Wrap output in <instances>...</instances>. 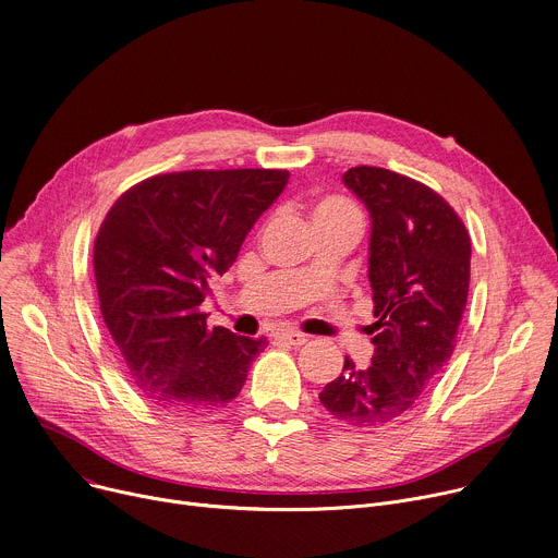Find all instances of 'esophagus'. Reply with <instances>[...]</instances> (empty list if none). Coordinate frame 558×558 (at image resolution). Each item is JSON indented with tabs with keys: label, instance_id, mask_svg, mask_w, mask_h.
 Listing matches in <instances>:
<instances>
[{
	"label": "esophagus",
	"instance_id": "esophagus-1",
	"mask_svg": "<svg viewBox=\"0 0 558 558\" xmlns=\"http://www.w3.org/2000/svg\"><path fill=\"white\" fill-rule=\"evenodd\" d=\"M279 339H283L290 345H303V343L311 341V339H307V335H301V332H281Z\"/></svg>",
	"mask_w": 558,
	"mask_h": 558
}]
</instances>
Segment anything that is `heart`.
<instances>
[{
    "mask_svg": "<svg viewBox=\"0 0 558 558\" xmlns=\"http://www.w3.org/2000/svg\"><path fill=\"white\" fill-rule=\"evenodd\" d=\"M313 221L315 223H319V221H354V223H359V213L345 199L326 197L315 206Z\"/></svg>",
    "mask_w": 558,
    "mask_h": 558,
    "instance_id": "b5f03b06",
    "label": "heart"
}]
</instances>
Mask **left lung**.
Returning <instances> with one entry per match:
<instances>
[{
    "label": "left lung",
    "mask_w": 558,
    "mask_h": 558,
    "mask_svg": "<svg viewBox=\"0 0 558 558\" xmlns=\"http://www.w3.org/2000/svg\"><path fill=\"white\" fill-rule=\"evenodd\" d=\"M343 183L369 213L375 354L367 367L345 356L319 399L350 427H384L416 408L454 352L472 247L459 215L425 183L375 166L350 168Z\"/></svg>",
    "instance_id": "left-lung-1"
}]
</instances>
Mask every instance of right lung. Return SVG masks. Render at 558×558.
Returning <instances> with one entry per match:
<instances>
[{
	"mask_svg": "<svg viewBox=\"0 0 558 558\" xmlns=\"http://www.w3.org/2000/svg\"><path fill=\"white\" fill-rule=\"evenodd\" d=\"M288 177L264 168L168 172L108 210L93 255L101 317L155 408L206 414L241 392L266 339L210 330L199 305Z\"/></svg>",
	"mask_w": 558,
	"mask_h": 558,
	"instance_id": "right-lung-1",
	"label": "right lung"
}]
</instances>
